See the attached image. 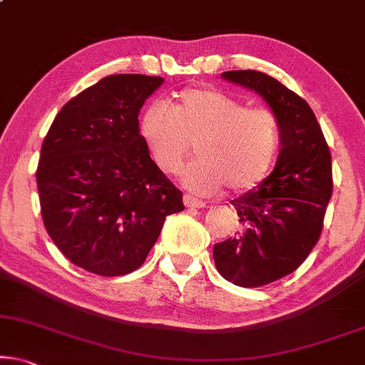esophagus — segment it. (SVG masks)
Listing matches in <instances>:
<instances>
[{
  "mask_svg": "<svg viewBox=\"0 0 365 365\" xmlns=\"http://www.w3.org/2000/svg\"><path fill=\"white\" fill-rule=\"evenodd\" d=\"M183 203H185L187 208H203V207L207 205L205 202L198 200V198H193V197H190V195L183 197Z\"/></svg>",
  "mask_w": 365,
  "mask_h": 365,
  "instance_id": "34e87169",
  "label": "esophagus"
}]
</instances>
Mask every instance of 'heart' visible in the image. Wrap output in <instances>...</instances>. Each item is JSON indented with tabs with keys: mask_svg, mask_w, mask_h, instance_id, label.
<instances>
[{
	"mask_svg": "<svg viewBox=\"0 0 365 365\" xmlns=\"http://www.w3.org/2000/svg\"><path fill=\"white\" fill-rule=\"evenodd\" d=\"M140 132L153 162L168 175L182 170L195 142L198 158L183 172V182L203 195L225 185L233 192L257 187L280 148V121L274 111L247 108L213 88L182 90L173 105L153 101L143 111Z\"/></svg>",
	"mask_w": 365,
	"mask_h": 365,
	"instance_id": "obj_1",
	"label": "heart"
}]
</instances>
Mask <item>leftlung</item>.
I'll list each match as a JSON object with an SVG mask.
<instances>
[{"label": "left lung", "instance_id": "8db88e82", "mask_svg": "<svg viewBox=\"0 0 365 365\" xmlns=\"http://www.w3.org/2000/svg\"><path fill=\"white\" fill-rule=\"evenodd\" d=\"M222 78L259 93L280 121L274 172L232 200L242 232L213 245L223 279L260 287L297 270L317 244L332 195V158L312 108L297 93L262 71H225Z\"/></svg>", "mask_w": 365, "mask_h": 365}]
</instances>
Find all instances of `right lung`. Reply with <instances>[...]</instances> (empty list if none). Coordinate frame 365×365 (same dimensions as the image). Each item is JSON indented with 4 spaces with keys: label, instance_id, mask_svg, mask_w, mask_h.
<instances>
[{
    "label": "right lung",
    "instance_id": "add662e5",
    "mask_svg": "<svg viewBox=\"0 0 365 365\" xmlns=\"http://www.w3.org/2000/svg\"><path fill=\"white\" fill-rule=\"evenodd\" d=\"M163 78L110 75L55 116L36 170L48 235L71 264L103 277L137 270L182 212V192L150 158L138 113Z\"/></svg>",
    "mask_w": 365,
    "mask_h": 365
}]
</instances>
